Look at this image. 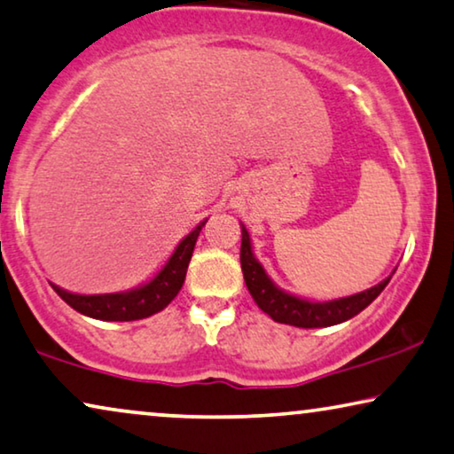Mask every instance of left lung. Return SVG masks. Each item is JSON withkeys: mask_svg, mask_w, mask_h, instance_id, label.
<instances>
[{"mask_svg": "<svg viewBox=\"0 0 454 454\" xmlns=\"http://www.w3.org/2000/svg\"><path fill=\"white\" fill-rule=\"evenodd\" d=\"M241 270L243 278H246V286L249 294H252L255 305L262 311L270 315L274 321L294 327H327L336 325L341 321L352 319L354 315H358L363 309L369 307L374 299L379 297L380 291L387 286L389 278L379 282L377 286L369 288V291L352 294L346 299L327 301V303H311V301H303L293 297L285 291H280L278 286H274V282L268 278L264 268L260 266V262L254 258L252 252V241H249V233L246 227H241Z\"/></svg>", "mask_w": 454, "mask_h": 454, "instance_id": "8db88e82", "label": "left lung"}]
</instances>
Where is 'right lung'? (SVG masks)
<instances>
[{
    "mask_svg": "<svg viewBox=\"0 0 454 454\" xmlns=\"http://www.w3.org/2000/svg\"><path fill=\"white\" fill-rule=\"evenodd\" d=\"M205 223L207 221H202L192 233L180 241V246L176 247L172 258L168 260V264L161 268L153 280H149L147 285L139 288H133V291L113 294H74L55 285L51 286L55 288V293L65 303L74 307L82 315H88V317L102 321L145 319L149 315L166 309L176 299V294L180 293L184 278H186L190 258H192L196 239H199Z\"/></svg>",
    "mask_w": 454,
    "mask_h": 454,
    "instance_id": "right-lung-1",
    "label": "right lung"
}]
</instances>
